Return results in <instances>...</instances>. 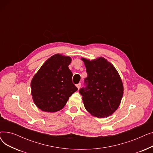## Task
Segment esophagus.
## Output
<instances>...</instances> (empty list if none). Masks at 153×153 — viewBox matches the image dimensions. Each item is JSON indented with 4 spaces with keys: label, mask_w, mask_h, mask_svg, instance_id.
I'll list each match as a JSON object with an SVG mask.
<instances>
[{
    "label": "esophagus",
    "mask_w": 153,
    "mask_h": 153,
    "mask_svg": "<svg viewBox=\"0 0 153 153\" xmlns=\"http://www.w3.org/2000/svg\"><path fill=\"white\" fill-rule=\"evenodd\" d=\"M76 87H77V89H79L80 88H81V83H79V84H77L76 85Z\"/></svg>",
    "instance_id": "obj_1"
}]
</instances>
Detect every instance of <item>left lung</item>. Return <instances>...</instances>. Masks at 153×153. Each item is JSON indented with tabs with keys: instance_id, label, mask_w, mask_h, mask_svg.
Instances as JSON below:
<instances>
[{
	"instance_id": "8db88e82",
	"label": "left lung",
	"mask_w": 153,
	"mask_h": 153,
	"mask_svg": "<svg viewBox=\"0 0 153 153\" xmlns=\"http://www.w3.org/2000/svg\"><path fill=\"white\" fill-rule=\"evenodd\" d=\"M84 61L87 77L86 87L80 89L86 110L92 116L107 118L118 108L123 95V85L117 70L103 57Z\"/></svg>"
}]
</instances>
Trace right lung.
<instances>
[{"mask_svg": "<svg viewBox=\"0 0 153 153\" xmlns=\"http://www.w3.org/2000/svg\"><path fill=\"white\" fill-rule=\"evenodd\" d=\"M71 58L56 54L48 58L32 79L31 94L36 106L46 112L61 110L77 91L68 66Z\"/></svg>", "mask_w": 153, "mask_h": 153, "instance_id": "right-lung-1", "label": "right lung"}]
</instances>
